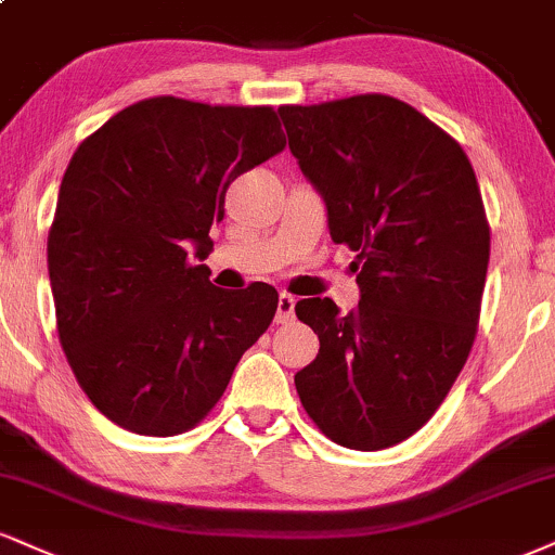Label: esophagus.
Masks as SVG:
<instances>
[{"mask_svg":"<svg viewBox=\"0 0 555 555\" xmlns=\"http://www.w3.org/2000/svg\"><path fill=\"white\" fill-rule=\"evenodd\" d=\"M292 318H295V297L286 295L282 292L279 295V307H276V323H292Z\"/></svg>","mask_w":555,"mask_h":555,"instance_id":"esophagus-1","label":"esophagus"}]
</instances>
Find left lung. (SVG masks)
Returning a JSON list of instances; mask_svg holds the SVG:
<instances>
[{"label":"left lung","mask_w":555,"mask_h":555,"mask_svg":"<svg viewBox=\"0 0 555 555\" xmlns=\"http://www.w3.org/2000/svg\"><path fill=\"white\" fill-rule=\"evenodd\" d=\"M292 155L328 206L333 243L357 253L362 299H299L320 338L295 375L331 442L375 452L416 434L468 362L491 230L468 155L403 100L366 92L279 108Z\"/></svg>","instance_id":"1"}]
</instances>
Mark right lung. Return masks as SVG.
Returning a JSON list of instances; mask_svg holds the SVG:
<instances>
[{
    "mask_svg": "<svg viewBox=\"0 0 555 555\" xmlns=\"http://www.w3.org/2000/svg\"><path fill=\"white\" fill-rule=\"evenodd\" d=\"M284 144L271 105L159 95L72 155L49 230L56 331L85 396L121 429H193L271 325L273 286L219 289L189 248L209 256L232 180Z\"/></svg>",
    "mask_w": 555,
    "mask_h": 555,
    "instance_id": "right-lung-1",
    "label": "right lung"
}]
</instances>
